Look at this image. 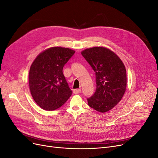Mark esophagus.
Returning <instances> with one entry per match:
<instances>
[{
  "label": "esophagus",
  "mask_w": 158,
  "mask_h": 158,
  "mask_svg": "<svg viewBox=\"0 0 158 158\" xmlns=\"http://www.w3.org/2000/svg\"><path fill=\"white\" fill-rule=\"evenodd\" d=\"M81 92V89H74L73 91V93L74 94H79Z\"/></svg>",
  "instance_id": "34e87169"
}]
</instances>
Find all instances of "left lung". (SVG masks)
I'll use <instances>...</instances> for the list:
<instances>
[{
  "label": "left lung",
  "mask_w": 158,
  "mask_h": 158,
  "mask_svg": "<svg viewBox=\"0 0 158 158\" xmlns=\"http://www.w3.org/2000/svg\"><path fill=\"white\" fill-rule=\"evenodd\" d=\"M82 55L96 76V90L87 99L88 106L98 112H107L121 101L126 92L125 66L113 51L104 47L85 49Z\"/></svg>",
  "instance_id": "8db88e82"
}]
</instances>
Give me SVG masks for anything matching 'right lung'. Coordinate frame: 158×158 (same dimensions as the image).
Returning a JSON list of instances; mask_svg holds the SVG:
<instances>
[{"label": "right lung", "mask_w": 158, "mask_h": 158, "mask_svg": "<svg viewBox=\"0 0 158 158\" xmlns=\"http://www.w3.org/2000/svg\"><path fill=\"white\" fill-rule=\"evenodd\" d=\"M75 51L52 47L37 56L30 66L29 85L35 102L41 109L53 111L65 103L72 95L63 73V66Z\"/></svg>", "instance_id": "add662e5"}]
</instances>
